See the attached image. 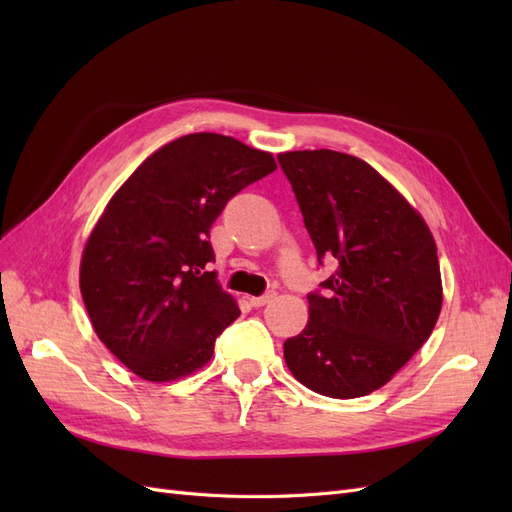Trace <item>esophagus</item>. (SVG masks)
<instances>
[{
  "instance_id": "34e87169",
  "label": "esophagus",
  "mask_w": 512,
  "mask_h": 512,
  "mask_svg": "<svg viewBox=\"0 0 512 512\" xmlns=\"http://www.w3.org/2000/svg\"><path fill=\"white\" fill-rule=\"evenodd\" d=\"M273 299H275V290H267L265 294H260V297H250V305L252 307H262V305L271 303Z\"/></svg>"
}]
</instances>
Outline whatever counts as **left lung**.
<instances>
[{
  "mask_svg": "<svg viewBox=\"0 0 512 512\" xmlns=\"http://www.w3.org/2000/svg\"><path fill=\"white\" fill-rule=\"evenodd\" d=\"M320 267L307 327L284 342L292 376L352 399L380 389L421 348L442 309L440 262L427 224L367 162L331 149L277 156Z\"/></svg>",
  "mask_w": 512,
  "mask_h": 512,
  "instance_id": "obj_1",
  "label": "left lung"
}]
</instances>
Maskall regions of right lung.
Listing matches in <instances>:
<instances>
[{
  "label": "right lung",
  "mask_w": 512,
  "mask_h": 512,
  "mask_svg": "<svg viewBox=\"0 0 512 512\" xmlns=\"http://www.w3.org/2000/svg\"><path fill=\"white\" fill-rule=\"evenodd\" d=\"M275 170L271 153L198 132L164 145L106 205L81 260L91 324L136 376H188L239 307L209 271V232L228 200Z\"/></svg>",
  "instance_id": "right-lung-1"
}]
</instances>
